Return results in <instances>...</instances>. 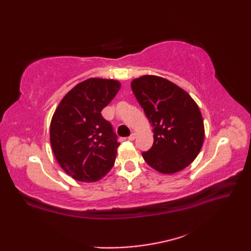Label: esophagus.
Instances as JSON below:
<instances>
[{"label":"esophagus","mask_w":251,"mask_h":251,"mask_svg":"<svg viewBox=\"0 0 251 251\" xmlns=\"http://www.w3.org/2000/svg\"><path fill=\"white\" fill-rule=\"evenodd\" d=\"M136 138H137V135L135 134V132H132V134L128 137V140H129V141H134V140L136 139Z\"/></svg>","instance_id":"1"}]
</instances>
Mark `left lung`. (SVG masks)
Here are the masks:
<instances>
[{"label":"left lung","instance_id":"1","mask_svg":"<svg viewBox=\"0 0 251 251\" xmlns=\"http://www.w3.org/2000/svg\"><path fill=\"white\" fill-rule=\"evenodd\" d=\"M130 86L153 128V146L142 153L147 164L167 175L188 167L205 138L199 105L185 90L161 76L143 75Z\"/></svg>","mask_w":251,"mask_h":251}]
</instances>
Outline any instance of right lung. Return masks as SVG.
Masks as SVG:
<instances>
[{"label": "right lung", "instance_id": "add662e5", "mask_svg": "<svg viewBox=\"0 0 251 251\" xmlns=\"http://www.w3.org/2000/svg\"><path fill=\"white\" fill-rule=\"evenodd\" d=\"M120 88L121 83L115 79L88 78L62 98L52 115V152L60 167L74 180L95 182L113 167L120 143L101 111Z\"/></svg>", "mask_w": 251, "mask_h": 251}]
</instances>
